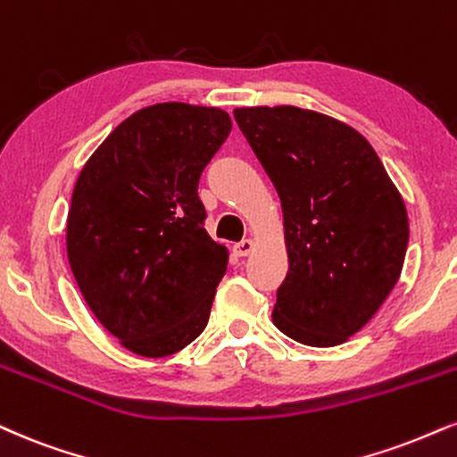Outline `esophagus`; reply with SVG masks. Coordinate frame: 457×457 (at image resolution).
<instances>
[{"label":"esophagus","mask_w":457,"mask_h":457,"mask_svg":"<svg viewBox=\"0 0 457 457\" xmlns=\"http://www.w3.org/2000/svg\"><path fill=\"white\" fill-rule=\"evenodd\" d=\"M253 246H255V243H253V240H249V238L240 240L238 245H234V253H236V255H238V257H246V255H249V253L253 251Z\"/></svg>","instance_id":"1"}]
</instances>
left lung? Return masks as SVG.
Returning <instances> with one entry per match:
<instances>
[{
  "mask_svg": "<svg viewBox=\"0 0 457 457\" xmlns=\"http://www.w3.org/2000/svg\"><path fill=\"white\" fill-rule=\"evenodd\" d=\"M281 197L289 270L274 326L309 347L345 343L398 283L409 245L403 195L360 131L298 106L236 108Z\"/></svg>",
  "mask_w": 457,
  "mask_h": 457,
  "instance_id": "8db88e82",
  "label": "left lung"
}]
</instances>
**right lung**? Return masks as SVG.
Returning a JSON list of instances; mask_svg holds the SVG:
<instances>
[{"label":"right lung","mask_w":457,"mask_h":457,"mask_svg":"<svg viewBox=\"0 0 457 457\" xmlns=\"http://www.w3.org/2000/svg\"><path fill=\"white\" fill-rule=\"evenodd\" d=\"M232 129L221 108L166 102L97 146L71 194L68 260L97 321L131 353L166 357L204 332L228 249L197 183Z\"/></svg>","instance_id":"obj_1"}]
</instances>
